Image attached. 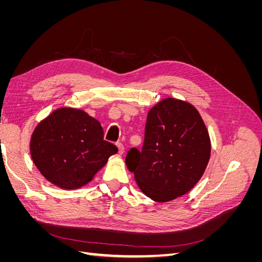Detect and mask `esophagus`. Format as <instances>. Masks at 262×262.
Returning a JSON list of instances; mask_svg holds the SVG:
<instances>
[{
	"label": "esophagus",
	"mask_w": 262,
	"mask_h": 262,
	"mask_svg": "<svg viewBox=\"0 0 262 262\" xmlns=\"http://www.w3.org/2000/svg\"><path fill=\"white\" fill-rule=\"evenodd\" d=\"M117 147H118V153L122 155L124 153V146L122 143H117Z\"/></svg>",
	"instance_id": "1"
}]
</instances>
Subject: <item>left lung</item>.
<instances>
[{
    "label": "left lung",
    "mask_w": 262,
    "mask_h": 262,
    "mask_svg": "<svg viewBox=\"0 0 262 262\" xmlns=\"http://www.w3.org/2000/svg\"><path fill=\"white\" fill-rule=\"evenodd\" d=\"M211 156V140L199 112L187 101L165 98L149 109L142 150L125 157L141 191L156 202L189 192Z\"/></svg>",
    "instance_id": "1"
}]
</instances>
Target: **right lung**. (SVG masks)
Instances as JSON below:
<instances>
[{"label": "right lung", "instance_id": "right-lung-1", "mask_svg": "<svg viewBox=\"0 0 262 262\" xmlns=\"http://www.w3.org/2000/svg\"><path fill=\"white\" fill-rule=\"evenodd\" d=\"M30 155L37 169L64 190L89 184L118 152L104 140L100 122L84 110L55 109L37 124L30 139Z\"/></svg>", "mask_w": 262, "mask_h": 262}]
</instances>
